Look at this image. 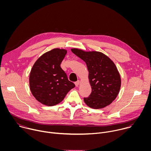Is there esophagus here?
I'll return each instance as SVG.
<instances>
[{
	"label": "esophagus",
	"mask_w": 151,
	"mask_h": 151,
	"mask_svg": "<svg viewBox=\"0 0 151 151\" xmlns=\"http://www.w3.org/2000/svg\"><path fill=\"white\" fill-rule=\"evenodd\" d=\"M79 83H80V81H79V80L75 82V85H76V87H78Z\"/></svg>",
	"instance_id": "1"
}]
</instances>
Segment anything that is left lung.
I'll list each match as a JSON object with an SVG mask.
<instances>
[{"label": "left lung", "instance_id": "obj_1", "mask_svg": "<svg viewBox=\"0 0 151 151\" xmlns=\"http://www.w3.org/2000/svg\"><path fill=\"white\" fill-rule=\"evenodd\" d=\"M71 51L86 63L89 72L92 91L89 97L83 98L85 104L95 109L109 105L116 98L121 85L115 63L101 52L84 51L78 48Z\"/></svg>", "mask_w": 151, "mask_h": 151}]
</instances>
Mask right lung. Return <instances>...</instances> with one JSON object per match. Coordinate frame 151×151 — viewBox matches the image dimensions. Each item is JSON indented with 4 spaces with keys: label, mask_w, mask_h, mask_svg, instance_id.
Instances as JSON below:
<instances>
[{
    "label": "right lung",
    "mask_w": 151,
    "mask_h": 151,
    "mask_svg": "<svg viewBox=\"0 0 151 151\" xmlns=\"http://www.w3.org/2000/svg\"><path fill=\"white\" fill-rule=\"evenodd\" d=\"M66 54V50L54 48L42 55L33 64L29 76L30 89L43 104L52 106L60 103L75 87L60 67Z\"/></svg>",
    "instance_id": "add662e5"
}]
</instances>
